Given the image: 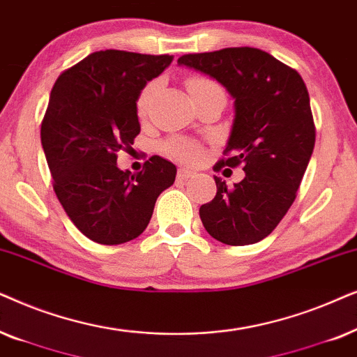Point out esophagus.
<instances>
[{"label":"esophagus","mask_w":357,"mask_h":357,"mask_svg":"<svg viewBox=\"0 0 357 357\" xmlns=\"http://www.w3.org/2000/svg\"><path fill=\"white\" fill-rule=\"evenodd\" d=\"M192 176H196V171H192L189 168H179L178 169V178L179 179H189V178H192Z\"/></svg>","instance_id":"34e87169"}]
</instances>
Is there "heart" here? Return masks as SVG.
Segmentation results:
<instances>
[{
	"instance_id": "b5f03b06",
	"label": "heart",
	"mask_w": 357,
	"mask_h": 357,
	"mask_svg": "<svg viewBox=\"0 0 357 357\" xmlns=\"http://www.w3.org/2000/svg\"><path fill=\"white\" fill-rule=\"evenodd\" d=\"M208 84H213V83L208 82V79H206V78H191L188 82V89L191 91V89L208 86ZM153 89H155V83L146 84V86L142 89L140 96H139V99H137V111H139L140 116H144V114L146 112V107H149V102H150L151 94H153ZM165 149H166V151H168V155L174 156V158H178V160H183V161H194L201 156V149H199V145L192 144V142H188V140H171L166 144Z\"/></svg>"
}]
</instances>
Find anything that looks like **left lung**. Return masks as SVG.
Instances as JSON below:
<instances>
[{
  "instance_id": "8db88e82",
  "label": "left lung",
  "mask_w": 357,
  "mask_h": 357,
  "mask_svg": "<svg viewBox=\"0 0 357 357\" xmlns=\"http://www.w3.org/2000/svg\"><path fill=\"white\" fill-rule=\"evenodd\" d=\"M217 79L234 98L235 119L223 165H243L245 178L234 188L213 176L217 194L199 208L208 235L243 246L266 238L296 201L315 146V123L302 76L253 47H231L178 59Z\"/></svg>"
}]
</instances>
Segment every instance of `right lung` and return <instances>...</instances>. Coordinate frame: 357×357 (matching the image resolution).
Wrapping results in <instances>:
<instances>
[{
    "instance_id": "1",
    "label": "right lung",
    "mask_w": 357,
    "mask_h": 357,
    "mask_svg": "<svg viewBox=\"0 0 357 357\" xmlns=\"http://www.w3.org/2000/svg\"><path fill=\"white\" fill-rule=\"evenodd\" d=\"M173 55L101 50L65 70L52 88L40 140L66 215L89 240L121 245L149 225L176 166L155 155L140 173L117 166V151L140 134L137 99Z\"/></svg>"
}]
</instances>
